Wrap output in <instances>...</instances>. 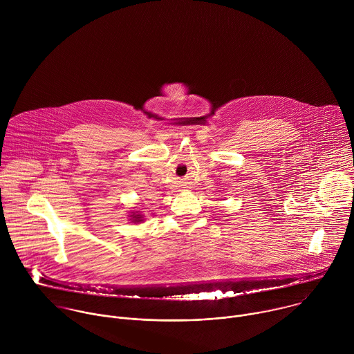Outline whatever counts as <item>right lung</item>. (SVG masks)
Masks as SVG:
<instances>
[{
    "label": "right lung",
    "mask_w": 354,
    "mask_h": 354,
    "mask_svg": "<svg viewBox=\"0 0 354 354\" xmlns=\"http://www.w3.org/2000/svg\"><path fill=\"white\" fill-rule=\"evenodd\" d=\"M134 217H133V221L134 223H138V221H141V216L140 214H133Z\"/></svg>",
    "instance_id": "1"
}]
</instances>
